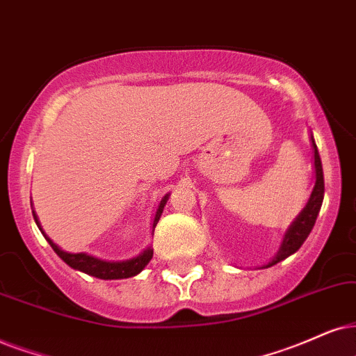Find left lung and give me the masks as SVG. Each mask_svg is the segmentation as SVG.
<instances>
[{
    "instance_id": "8db88e82",
    "label": "left lung",
    "mask_w": 356,
    "mask_h": 356,
    "mask_svg": "<svg viewBox=\"0 0 356 356\" xmlns=\"http://www.w3.org/2000/svg\"><path fill=\"white\" fill-rule=\"evenodd\" d=\"M310 141H312V149H314V170H316V184H314L312 192H310V197L307 204L304 205V209L299 211V215L292 220V223L287 227V230L282 236L281 245H279L277 253L269 259V263L259 266V269L271 268L274 264H277L279 261H284L289 258L291 254H294L302 243L307 240L309 233L312 232L314 225H316L317 215L321 211L322 202H323V170H322V163L321 156H318L316 141H314V136L310 134Z\"/></svg>"
}]
</instances>
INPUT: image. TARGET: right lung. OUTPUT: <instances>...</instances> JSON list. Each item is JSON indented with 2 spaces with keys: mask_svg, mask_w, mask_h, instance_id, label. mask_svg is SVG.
<instances>
[{
  "mask_svg": "<svg viewBox=\"0 0 356 356\" xmlns=\"http://www.w3.org/2000/svg\"><path fill=\"white\" fill-rule=\"evenodd\" d=\"M169 195H170V193H165L163 199H161L159 207H157L154 220H152V235H154V228H156L157 222H159L161 215H163L164 207H165V204H168ZM31 205H33V204H31ZM33 215H34L35 225H38L39 230L42 232V235L46 236L49 245L52 246V250L56 251L58 258L64 261V263L69 264L70 268H74V269H77V271H82L85 274H88V276H93V277H98V279L133 277V276H136V274L141 273L143 269L147 266V263H149L151 258H152V253H154L151 246H147V248L143 250L139 254L133 256V258L121 259V261H106V259L97 258V256L87 254V253H69V251H64V250L58 248L56 243H54L51 238H49L46 233H44L42 227H40L38 215H35L34 210H33Z\"/></svg>",
  "mask_w": 356,
  "mask_h": 356,
  "instance_id": "1",
  "label": "right lung"
}]
</instances>
